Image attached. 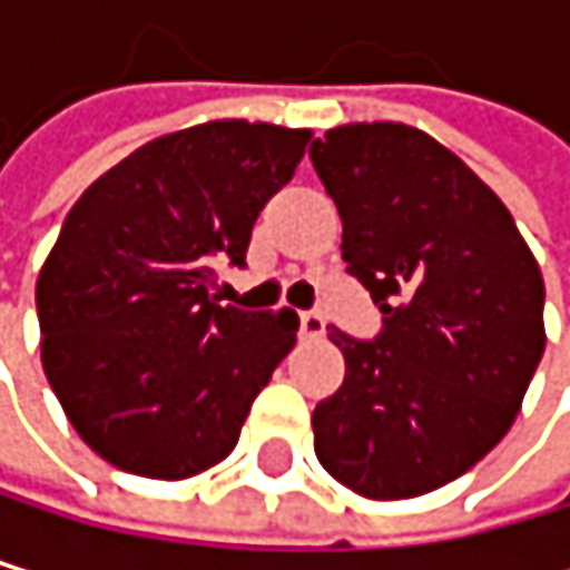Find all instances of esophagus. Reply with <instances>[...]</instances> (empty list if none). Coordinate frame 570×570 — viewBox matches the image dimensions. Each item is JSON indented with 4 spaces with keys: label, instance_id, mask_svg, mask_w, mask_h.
Listing matches in <instances>:
<instances>
[{
    "label": "esophagus",
    "instance_id": "esophagus-1",
    "mask_svg": "<svg viewBox=\"0 0 570 570\" xmlns=\"http://www.w3.org/2000/svg\"><path fill=\"white\" fill-rule=\"evenodd\" d=\"M301 335H307V338L324 335V314L321 311H304L301 314Z\"/></svg>",
    "mask_w": 570,
    "mask_h": 570
}]
</instances>
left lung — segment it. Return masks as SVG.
<instances>
[{
    "label": "left lung",
    "instance_id": "left-lung-1",
    "mask_svg": "<svg viewBox=\"0 0 570 570\" xmlns=\"http://www.w3.org/2000/svg\"><path fill=\"white\" fill-rule=\"evenodd\" d=\"M311 164L383 311L372 342L327 335L345 383L314 406L317 462L368 499L424 495L513 428L547 342L540 266L492 187L421 129H327Z\"/></svg>",
    "mask_w": 570,
    "mask_h": 570
}]
</instances>
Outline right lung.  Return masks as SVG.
I'll return each instance as SVG.
<instances>
[{"instance_id": "right-lung-1", "label": "right lung", "mask_w": 570, "mask_h": 570, "mask_svg": "<svg viewBox=\"0 0 570 570\" xmlns=\"http://www.w3.org/2000/svg\"><path fill=\"white\" fill-rule=\"evenodd\" d=\"M307 139L246 119L190 126L129 153L63 218L37 276L40 355L108 465L190 479L235 448L301 321L225 307L212 263L246 266L253 225Z\"/></svg>"}]
</instances>
